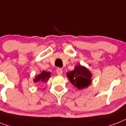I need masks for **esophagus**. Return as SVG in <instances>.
Returning <instances> with one entry per match:
<instances>
[{"instance_id": "obj_1", "label": "esophagus", "mask_w": 126, "mask_h": 126, "mask_svg": "<svg viewBox=\"0 0 126 126\" xmlns=\"http://www.w3.org/2000/svg\"><path fill=\"white\" fill-rule=\"evenodd\" d=\"M62 73H63V71H62V69L60 68H58L56 69V73L58 75H62Z\"/></svg>"}]
</instances>
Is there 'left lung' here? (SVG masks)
I'll list each match as a JSON object with an SVG mask.
<instances>
[{
  "label": "left lung",
  "mask_w": 126,
  "mask_h": 126,
  "mask_svg": "<svg viewBox=\"0 0 126 126\" xmlns=\"http://www.w3.org/2000/svg\"><path fill=\"white\" fill-rule=\"evenodd\" d=\"M67 76L70 82L79 90L87 88L91 83L92 75L86 67L83 66H76L75 70L67 73Z\"/></svg>",
  "instance_id": "left-lung-1"
}]
</instances>
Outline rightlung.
<instances>
[{
    "instance_id": "1",
    "label": "right lung",
    "mask_w": 126,
    "mask_h": 126,
    "mask_svg": "<svg viewBox=\"0 0 126 126\" xmlns=\"http://www.w3.org/2000/svg\"><path fill=\"white\" fill-rule=\"evenodd\" d=\"M50 75L51 73L47 72V71H43L40 74L36 76L35 79H33L34 83H36V82H47V81L48 80V79L50 78Z\"/></svg>"
}]
</instances>
